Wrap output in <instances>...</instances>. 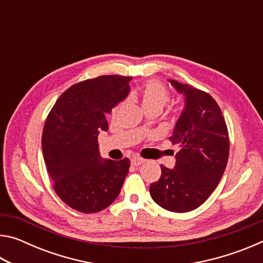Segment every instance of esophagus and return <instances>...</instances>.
Segmentation results:
<instances>
[{
    "label": "esophagus",
    "instance_id": "obj_1",
    "mask_svg": "<svg viewBox=\"0 0 263 263\" xmlns=\"http://www.w3.org/2000/svg\"><path fill=\"white\" fill-rule=\"evenodd\" d=\"M144 162H145L144 159L138 158V157H135V158L131 159V163L133 164V166H140V164H142Z\"/></svg>",
    "mask_w": 263,
    "mask_h": 263
}]
</instances>
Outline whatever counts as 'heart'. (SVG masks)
I'll list each match as a JSON object with an SVG mask.
<instances>
[{"instance_id": "heart-1", "label": "heart", "mask_w": 263, "mask_h": 263, "mask_svg": "<svg viewBox=\"0 0 263 263\" xmlns=\"http://www.w3.org/2000/svg\"><path fill=\"white\" fill-rule=\"evenodd\" d=\"M141 105L144 110L148 109H159L162 108L169 102V94L163 84L158 81H148L142 88L140 94ZM119 104L112 109V115L117 112Z\"/></svg>"}]
</instances>
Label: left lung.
Listing matches in <instances>:
<instances>
[{
    "mask_svg": "<svg viewBox=\"0 0 263 263\" xmlns=\"http://www.w3.org/2000/svg\"><path fill=\"white\" fill-rule=\"evenodd\" d=\"M184 97V108L169 140L179 144L175 166H161V177L149 186L153 201L173 212L195 210L206 201L224 174L230 140L221 110L199 89L168 80Z\"/></svg>",
    "mask_w": 263,
    "mask_h": 263,
    "instance_id": "left-lung-1",
    "label": "left lung"
}]
</instances>
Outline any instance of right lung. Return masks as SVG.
Here are the masks:
<instances>
[{
  "mask_svg": "<svg viewBox=\"0 0 263 263\" xmlns=\"http://www.w3.org/2000/svg\"><path fill=\"white\" fill-rule=\"evenodd\" d=\"M130 81L121 75H103L74 84L47 116L42 137L44 160L53 189L74 210L102 211L121 193L130 160L102 158L97 137L108 131L105 115L126 99Z\"/></svg>",
  "mask_w": 263,
  "mask_h": 263,
  "instance_id": "add662e5",
  "label": "right lung"
}]
</instances>
